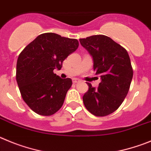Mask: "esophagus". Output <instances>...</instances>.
<instances>
[{"instance_id": "1", "label": "esophagus", "mask_w": 151, "mask_h": 151, "mask_svg": "<svg viewBox=\"0 0 151 151\" xmlns=\"http://www.w3.org/2000/svg\"><path fill=\"white\" fill-rule=\"evenodd\" d=\"M79 81H80V80H79V79H77V78L73 79V83H76L79 82Z\"/></svg>"}]
</instances>
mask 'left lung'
I'll list each match as a JSON object with an SVG mask.
<instances>
[{"label": "left lung", "instance_id": "left-lung-1", "mask_svg": "<svg viewBox=\"0 0 151 151\" xmlns=\"http://www.w3.org/2000/svg\"><path fill=\"white\" fill-rule=\"evenodd\" d=\"M82 47L93 59V69L100 76L99 87L87 83L89 89L83 96L86 108L95 116L114 112L127 96L133 76L128 52L105 35H92L80 39Z\"/></svg>", "mask_w": 151, "mask_h": 151}]
</instances>
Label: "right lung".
<instances>
[{
    "label": "right lung",
    "instance_id": "right-lung-1",
    "mask_svg": "<svg viewBox=\"0 0 151 151\" xmlns=\"http://www.w3.org/2000/svg\"><path fill=\"white\" fill-rule=\"evenodd\" d=\"M77 39L55 33L37 36L21 52L16 64V81L23 100L37 114L50 116L62 108L72 85L70 78L53 73L78 48Z\"/></svg>",
    "mask_w": 151,
    "mask_h": 151
}]
</instances>
